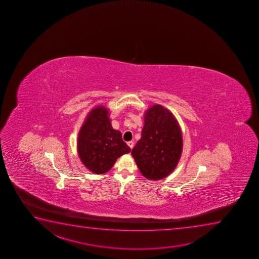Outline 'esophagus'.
Wrapping results in <instances>:
<instances>
[{"mask_svg":"<svg viewBox=\"0 0 259 259\" xmlns=\"http://www.w3.org/2000/svg\"><path fill=\"white\" fill-rule=\"evenodd\" d=\"M127 145L129 146V147L131 148V149L134 148V143L133 142V141H129V142H127Z\"/></svg>","mask_w":259,"mask_h":259,"instance_id":"34e87169","label":"esophagus"}]
</instances>
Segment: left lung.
<instances>
[{"mask_svg":"<svg viewBox=\"0 0 259 259\" xmlns=\"http://www.w3.org/2000/svg\"><path fill=\"white\" fill-rule=\"evenodd\" d=\"M182 133L169 110L154 105L145 113L141 138L132 155L147 180H158L174 171L182 153Z\"/></svg>","mask_w":259,"mask_h":259,"instance_id":"1","label":"left lung"}]
</instances>
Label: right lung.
<instances>
[{
	"label": "right lung",
	"instance_id": "obj_1",
	"mask_svg": "<svg viewBox=\"0 0 259 259\" xmlns=\"http://www.w3.org/2000/svg\"><path fill=\"white\" fill-rule=\"evenodd\" d=\"M77 150L85 167L103 174L113 167L117 158L131 152L120 132L111 125L109 111L98 106L90 111L78 134Z\"/></svg>",
	"mask_w": 259,
	"mask_h": 259
}]
</instances>
